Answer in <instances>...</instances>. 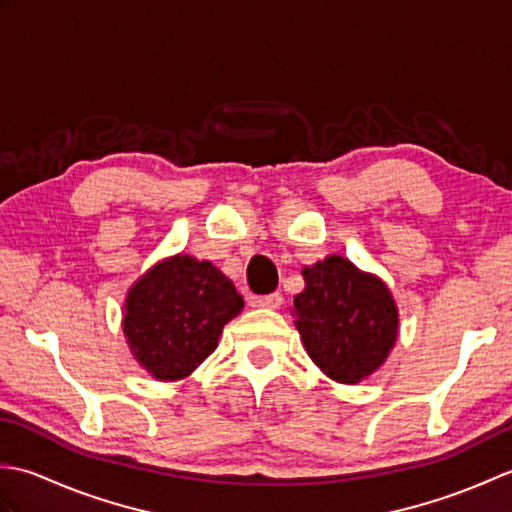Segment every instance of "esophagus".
Returning <instances> with one entry per match:
<instances>
[{
    "label": "esophagus",
    "instance_id": "34e87169",
    "mask_svg": "<svg viewBox=\"0 0 512 512\" xmlns=\"http://www.w3.org/2000/svg\"><path fill=\"white\" fill-rule=\"evenodd\" d=\"M255 308H268V310H277L281 308V303H284V297L279 295V292H273V295H266V297H253Z\"/></svg>",
    "mask_w": 512,
    "mask_h": 512
}]
</instances>
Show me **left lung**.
I'll list each match as a JSON object with an SVG mask.
<instances>
[{"label": "left lung", "instance_id": "left-lung-1", "mask_svg": "<svg viewBox=\"0 0 512 512\" xmlns=\"http://www.w3.org/2000/svg\"><path fill=\"white\" fill-rule=\"evenodd\" d=\"M306 288L292 317L312 363L341 385H358L385 365L398 339V306L383 279L328 255L301 270Z\"/></svg>", "mask_w": 512, "mask_h": 512}]
</instances>
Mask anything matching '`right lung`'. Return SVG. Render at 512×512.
Here are the masks:
<instances>
[{
    "instance_id": "1",
    "label": "right lung",
    "mask_w": 512,
    "mask_h": 512,
    "mask_svg": "<svg viewBox=\"0 0 512 512\" xmlns=\"http://www.w3.org/2000/svg\"><path fill=\"white\" fill-rule=\"evenodd\" d=\"M244 310L233 281L191 255L160 259L127 290L123 334L156 380H182L213 354L224 325Z\"/></svg>"
}]
</instances>
